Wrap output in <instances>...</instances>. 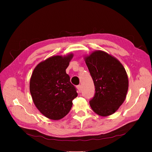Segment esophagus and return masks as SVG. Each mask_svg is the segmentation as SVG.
<instances>
[{
  "instance_id": "34e87169",
  "label": "esophagus",
  "mask_w": 152,
  "mask_h": 152,
  "mask_svg": "<svg viewBox=\"0 0 152 152\" xmlns=\"http://www.w3.org/2000/svg\"><path fill=\"white\" fill-rule=\"evenodd\" d=\"M77 89H78V92H79V93H80V91H81V89H82V87H81V86H80V85H79V86H77Z\"/></svg>"
}]
</instances>
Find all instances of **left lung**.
<instances>
[{
	"label": "left lung",
	"instance_id": "left-lung-1",
	"mask_svg": "<svg viewBox=\"0 0 152 152\" xmlns=\"http://www.w3.org/2000/svg\"><path fill=\"white\" fill-rule=\"evenodd\" d=\"M95 86L89 104L100 116L114 113L124 103L129 81L125 68L117 59L102 50H96L85 58Z\"/></svg>",
	"mask_w": 152,
	"mask_h": 152
}]
</instances>
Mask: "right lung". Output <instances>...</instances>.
Returning <instances> with one entry per match:
<instances>
[{
  "label": "right lung",
  "mask_w": 152,
  "mask_h": 152,
  "mask_svg": "<svg viewBox=\"0 0 152 152\" xmlns=\"http://www.w3.org/2000/svg\"><path fill=\"white\" fill-rule=\"evenodd\" d=\"M73 56H54L38 64L30 81V91L35 107L45 117L59 120L68 113L78 94L66 69Z\"/></svg>",
  "instance_id": "1"
}]
</instances>
